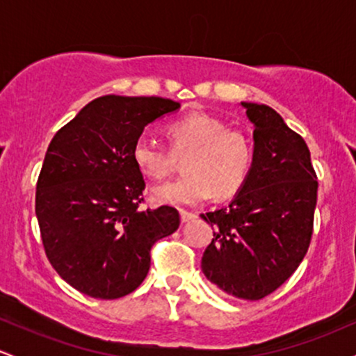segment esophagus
Instances as JSON below:
<instances>
[{
    "mask_svg": "<svg viewBox=\"0 0 356 356\" xmlns=\"http://www.w3.org/2000/svg\"><path fill=\"white\" fill-rule=\"evenodd\" d=\"M194 218H195L194 212H191V211H181V220H182V222H189V220H192Z\"/></svg>",
    "mask_w": 356,
    "mask_h": 356,
    "instance_id": "34e87169",
    "label": "esophagus"
}]
</instances>
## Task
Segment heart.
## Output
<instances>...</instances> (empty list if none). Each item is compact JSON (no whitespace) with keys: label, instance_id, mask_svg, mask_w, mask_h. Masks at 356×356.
Wrapping results in <instances>:
<instances>
[{"label":"heart","instance_id":"obj_1","mask_svg":"<svg viewBox=\"0 0 356 356\" xmlns=\"http://www.w3.org/2000/svg\"><path fill=\"white\" fill-rule=\"evenodd\" d=\"M170 149L152 138H138L132 157L142 174L165 179L186 157V175L152 189L154 201L169 206H195L214 192L226 199L243 189L252 162L254 144L244 130L226 127L224 120L206 112L187 113L165 129Z\"/></svg>","mask_w":356,"mask_h":356}]
</instances>
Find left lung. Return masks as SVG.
<instances>
[{"label": "left lung", "mask_w": 356, "mask_h": 356, "mask_svg": "<svg viewBox=\"0 0 356 356\" xmlns=\"http://www.w3.org/2000/svg\"><path fill=\"white\" fill-rule=\"evenodd\" d=\"M254 162L229 206L201 214L214 227L202 273L227 295L257 301L296 271L313 236L318 181L300 134L268 105L246 104Z\"/></svg>", "instance_id": "8db88e82"}]
</instances>
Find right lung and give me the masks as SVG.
I'll return each mask as SVG.
<instances>
[{
    "mask_svg": "<svg viewBox=\"0 0 356 356\" xmlns=\"http://www.w3.org/2000/svg\"><path fill=\"white\" fill-rule=\"evenodd\" d=\"M181 107L162 97L90 102L48 145L35 211L43 248L68 284L97 300L136 291L150 249L181 224L175 207L140 211L145 181L132 150L145 125Z\"/></svg>",
    "mask_w": 356,
    "mask_h": 356,
    "instance_id": "add662e5",
    "label": "right lung"
}]
</instances>
